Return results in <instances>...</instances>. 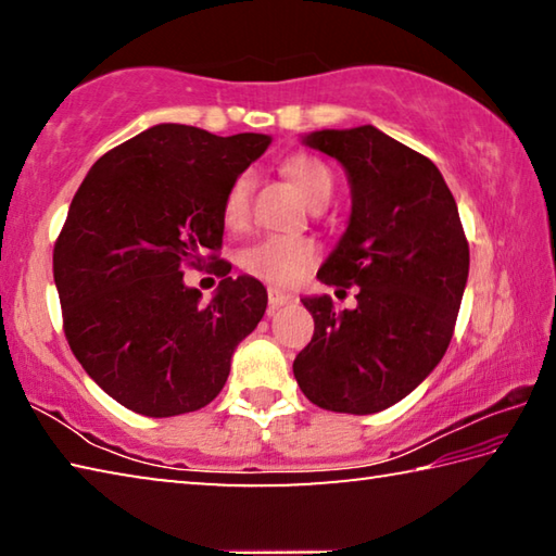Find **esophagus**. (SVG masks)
Returning a JSON list of instances; mask_svg holds the SVG:
<instances>
[{"mask_svg": "<svg viewBox=\"0 0 556 556\" xmlns=\"http://www.w3.org/2000/svg\"><path fill=\"white\" fill-rule=\"evenodd\" d=\"M267 296H269V308H279V306H285L291 301L287 291H279V289H269Z\"/></svg>", "mask_w": 556, "mask_h": 556, "instance_id": "1", "label": "esophagus"}]
</instances>
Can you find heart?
Masks as SVG:
<instances>
[{
  "mask_svg": "<svg viewBox=\"0 0 556 556\" xmlns=\"http://www.w3.org/2000/svg\"><path fill=\"white\" fill-rule=\"evenodd\" d=\"M285 174L294 181L301 195L318 208L326 205L333 193V174L321 159L314 154H289L285 159ZM250 195H252V176L240 174L232 178L223 199V223L230 230H244L250 223ZM318 242L312 238H265L248 244L240 252V267L250 277H257L267 285L291 287L304 279L316 267Z\"/></svg>",
  "mask_w": 556,
  "mask_h": 556,
  "instance_id": "b5f03b06",
  "label": "heart"
}]
</instances>
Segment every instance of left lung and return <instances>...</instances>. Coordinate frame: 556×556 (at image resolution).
I'll return each instance as SVG.
<instances>
[{
	"instance_id": "1",
	"label": "left lung",
	"mask_w": 556,
	"mask_h": 556,
	"mask_svg": "<svg viewBox=\"0 0 556 556\" xmlns=\"http://www.w3.org/2000/svg\"><path fill=\"white\" fill-rule=\"evenodd\" d=\"M304 142L336 156L353 193L351 223L318 269L328 287H361L357 306L301 299L314 338L294 361L316 407L375 414L437 368L454 336L468 279V240L454 195L431 159L363 125Z\"/></svg>"
}]
</instances>
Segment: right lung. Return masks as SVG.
I'll list each match as a JSON object with an SVG mask.
<instances>
[{
    "label": "right lung",
    "instance_id": "right-lung-1",
    "mask_svg": "<svg viewBox=\"0 0 556 556\" xmlns=\"http://www.w3.org/2000/svg\"><path fill=\"white\" fill-rule=\"evenodd\" d=\"M271 139L156 125L102 154L73 195L53 248L63 333L112 400L144 417L211 404L255 331L267 289L230 275L223 199ZM205 261L222 277L208 305L182 285Z\"/></svg>",
    "mask_w": 556,
    "mask_h": 556
}]
</instances>
